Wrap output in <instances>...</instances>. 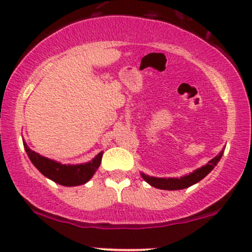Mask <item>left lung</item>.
<instances>
[{
  "label": "left lung",
  "mask_w": 252,
  "mask_h": 252,
  "mask_svg": "<svg viewBox=\"0 0 252 252\" xmlns=\"http://www.w3.org/2000/svg\"><path fill=\"white\" fill-rule=\"evenodd\" d=\"M222 157V152L217 156L215 158H213L211 161L206 165V166L198 168V170L193 171L192 173L190 175L181 177V178H156V177H149L146 176L142 173V178L145 179L147 183H149L152 187L158 188V189H162V190H179V189H185V188H189L197 182H200L201 179H203L204 177L208 175L209 172L217 166L218 161L221 159Z\"/></svg>",
  "instance_id": "left-lung-1"
}]
</instances>
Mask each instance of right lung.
I'll return each mask as SVG.
<instances>
[{"label":"right lung","mask_w":252,"mask_h":252,"mask_svg":"<svg viewBox=\"0 0 252 252\" xmlns=\"http://www.w3.org/2000/svg\"><path fill=\"white\" fill-rule=\"evenodd\" d=\"M26 153L32 164L43 173L44 176L64 187H75V185L85 184L94 175L96 168L101 162L103 153H99L92 161L81 165H62L60 162L50 160L35 153L30 149L26 143H24Z\"/></svg>","instance_id":"obj_1"}]
</instances>
